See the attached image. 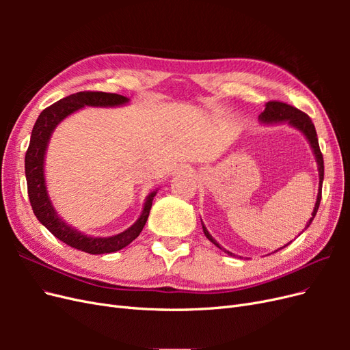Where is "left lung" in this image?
Instances as JSON below:
<instances>
[{"label":"left lung","instance_id":"8db88e82","mask_svg":"<svg viewBox=\"0 0 350 350\" xmlns=\"http://www.w3.org/2000/svg\"><path fill=\"white\" fill-rule=\"evenodd\" d=\"M258 120L262 122V124H282V122H288L289 125H292L293 129L299 130L305 137L306 140L310 142L311 144V149L315 154V159H317V165H319V175H320V184H319V196H317V201H315V207H314V211H312V217L308 220V224H306L305 229L308 228L311 225V221L314 220L315 215H317V210H319L320 207V201H321V189H323V179H324V161H323V153L320 150V146H319V137H317V131H315V126L311 121V118L308 115H306L305 112L296 109L293 107H291V105L288 103H283V102H276V100H271V102H267L266 103V109H264ZM201 225H203V221H201ZM304 229V230H305ZM302 230V232H304ZM203 232L206 238L213 242L217 248H220L221 251H225L228 256H235V254H232L230 251L225 250L224 247H220L217 241L211 237L208 234V230L206 229V226L203 225ZM286 247V245H284ZM282 250V248H280Z\"/></svg>","mask_w":350,"mask_h":350}]
</instances>
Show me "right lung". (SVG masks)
<instances>
[{
  "instance_id": "add662e5",
  "label": "right lung",
  "mask_w": 350,
  "mask_h": 350,
  "mask_svg": "<svg viewBox=\"0 0 350 350\" xmlns=\"http://www.w3.org/2000/svg\"><path fill=\"white\" fill-rule=\"evenodd\" d=\"M129 98L116 93H105V92H79L70 94V96L55 102L46 109L40 112L39 118L36 120L33 130H31L29 149L25 157V171L27 181V194L30 200V206L33 208V213L38 220L44 225L52 235L62 241L67 245L89 252V254H108L120 251L129 245L143 230L147 217H149L153 197L156 196L157 189L147 196L143 211L140 217L137 219L135 224L126 230L121 232L113 237H90L84 235L80 230L68 226L62 220L57 210L52 206V201L48 196L46 183H45V153L52 133L57 129V125L67 118L68 115L76 112L84 107H100V108H112L121 107V105L129 103Z\"/></svg>"
}]
</instances>
